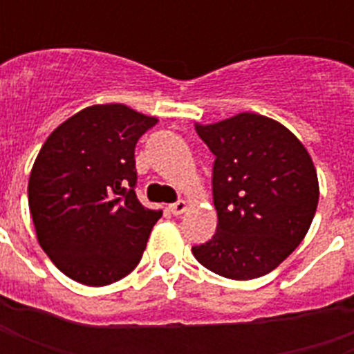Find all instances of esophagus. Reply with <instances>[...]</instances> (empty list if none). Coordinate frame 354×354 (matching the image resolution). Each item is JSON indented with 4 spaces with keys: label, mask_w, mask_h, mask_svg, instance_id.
I'll use <instances>...</instances> for the list:
<instances>
[{
    "label": "esophagus",
    "mask_w": 354,
    "mask_h": 354,
    "mask_svg": "<svg viewBox=\"0 0 354 354\" xmlns=\"http://www.w3.org/2000/svg\"><path fill=\"white\" fill-rule=\"evenodd\" d=\"M169 210L174 216L184 214L185 210H187V203H185V201H176V203H172V205H170Z\"/></svg>",
    "instance_id": "1"
}]
</instances>
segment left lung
I'll return each mask as SVG.
<instances>
[{
  "mask_svg": "<svg viewBox=\"0 0 354 354\" xmlns=\"http://www.w3.org/2000/svg\"><path fill=\"white\" fill-rule=\"evenodd\" d=\"M214 153L212 195L218 227L192 252L233 281L263 277L294 252L319 205L317 170L304 144L274 119L239 113L197 124Z\"/></svg>",
  "mask_w": 354,
  "mask_h": 354,
  "instance_id": "left-lung-1",
  "label": "left lung"
}]
</instances>
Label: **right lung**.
Wrapping results in <instances>:
<instances>
[{
    "instance_id": "1",
    "label": "right lung",
    "mask_w": 354,
    "mask_h": 354,
    "mask_svg": "<svg viewBox=\"0 0 354 354\" xmlns=\"http://www.w3.org/2000/svg\"><path fill=\"white\" fill-rule=\"evenodd\" d=\"M155 123L123 104H98L45 140L28 182V205L39 245L66 277L106 286L138 266L162 214L134 192V147Z\"/></svg>"
}]
</instances>
